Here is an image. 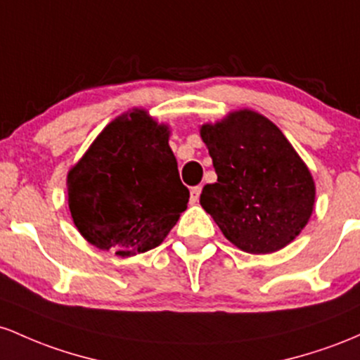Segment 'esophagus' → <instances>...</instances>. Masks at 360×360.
<instances>
[{"instance_id":"1","label":"esophagus","mask_w":360,"mask_h":360,"mask_svg":"<svg viewBox=\"0 0 360 360\" xmlns=\"http://www.w3.org/2000/svg\"><path fill=\"white\" fill-rule=\"evenodd\" d=\"M200 191H202V187H199V185H197V187H192L191 188V202H192V204H195V202L199 200Z\"/></svg>"}]
</instances>
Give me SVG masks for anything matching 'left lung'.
Masks as SVG:
<instances>
[{"label": "left lung", "mask_w": 360, "mask_h": 360, "mask_svg": "<svg viewBox=\"0 0 360 360\" xmlns=\"http://www.w3.org/2000/svg\"><path fill=\"white\" fill-rule=\"evenodd\" d=\"M216 184L200 205L226 240L253 255L278 252L296 240L314 209L313 175L272 120L250 108L202 124Z\"/></svg>", "instance_id": "obj_1"}]
</instances>
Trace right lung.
Wrapping results in <instances>:
<instances>
[{
	"label": "right lung",
	"instance_id": "add662e5",
	"mask_svg": "<svg viewBox=\"0 0 360 360\" xmlns=\"http://www.w3.org/2000/svg\"><path fill=\"white\" fill-rule=\"evenodd\" d=\"M169 127L144 108L112 120L68 172V205L79 234L127 258L156 248L187 209L168 144Z\"/></svg>",
	"mask_w": 360,
	"mask_h": 360
}]
</instances>
